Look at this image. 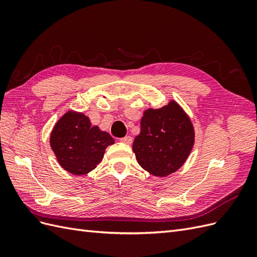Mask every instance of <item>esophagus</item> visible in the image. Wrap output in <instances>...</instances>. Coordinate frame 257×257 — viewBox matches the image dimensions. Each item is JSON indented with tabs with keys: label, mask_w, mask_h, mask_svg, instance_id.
Instances as JSON below:
<instances>
[{
	"label": "esophagus",
	"mask_w": 257,
	"mask_h": 257,
	"mask_svg": "<svg viewBox=\"0 0 257 257\" xmlns=\"http://www.w3.org/2000/svg\"><path fill=\"white\" fill-rule=\"evenodd\" d=\"M132 141H133V138H132L131 136H125V137H123V138H121V139H120V142H121V143H123V144H127V145L132 144Z\"/></svg>",
	"instance_id": "1"
}]
</instances>
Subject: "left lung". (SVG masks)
<instances>
[{
	"label": "left lung",
	"mask_w": 257,
	"mask_h": 257,
	"mask_svg": "<svg viewBox=\"0 0 257 257\" xmlns=\"http://www.w3.org/2000/svg\"><path fill=\"white\" fill-rule=\"evenodd\" d=\"M193 124L175 100L144 112L141 133L134 139L133 151L138 164L148 173L166 177L180 168L195 141Z\"/></svg>",
	"instance_id": "left-lung-1"
}]
</instances>
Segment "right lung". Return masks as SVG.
<instances>
[{
    "label": "right lung",
    "mask_w": 257,
    "mask_h": 257,
    "mask_svg": "<svg viewBox=\"0 0 257 257\" xmlns=\"http://www.w3.org/2000/svg\"><path fill=\"white\" fill-rule=\"evenodd\" d=\"M114 144L113 138L98 126H92L87 115L67 111L53 126L51 149L59 164L66 172L82 176L94 169L104 158L106 148Z\"/></svg>",
    "instance_id": "right-lung-1"
}]
</instances>
